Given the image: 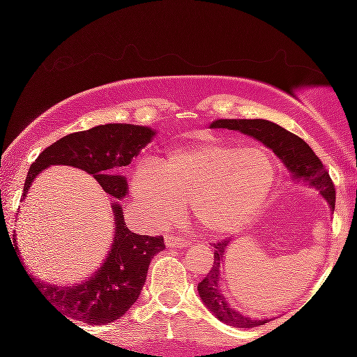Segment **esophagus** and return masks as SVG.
Here are the masks:
<instances>
[{"label": "esophagus", "mask_w": 357, "mask_h": 357, "mask_svg": "<svg viewBox=\"0 0 357 357\" xmlns=\"http://www.w3.org/2000/svg\"><path fill=\"white\" fill-rule=\"evenodd\" d=\"M165 243H166V247H169V248H181V247H190L192 241L186 240V238H179V236L169 235L165 238Z\"/></svg>", "instance_id": "34e87169"}]
</instances>
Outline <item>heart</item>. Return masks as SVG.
I'll return each mask as SVG.
<instances>
[{
    "label": "heart",
    "instance_id": "b5f03b06",
    "mask_svg": "<svg viewBox=\"0 0 357 357\" xmlns=\"http://www.w3.org/2000/svg\"><path fill=\"white\" fill-rule=\"evenodd\" d=\"M277 178V162L261 146L204 139L167 154L165 165L142 159L132 174V195L159 225L181 220L186 206L211 236L241 230L261 210Z\"/></svg>",
    "mask_w": 357,
    "mask_h": 357
}]
</instances>
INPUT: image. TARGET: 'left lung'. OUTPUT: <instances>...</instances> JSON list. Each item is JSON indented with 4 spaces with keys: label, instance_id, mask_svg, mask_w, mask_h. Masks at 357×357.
<instances>
[{
    "label": "left lung",
    "instance_id": "obj_1",
    "mask_svg": "<svg viewBox=\"0 0 357 357\" xmlns=\"http://www.w3.org/2000/svg\"><path fill=\"white\" fill-rule=\"evenodd\" d=\"M211 129H228L238 130L257 139L265 147H268L273 154L282 161L290 173V178L296 183H305L307 186L314 188L319 195L329 204L331 211H334L335 204V190L331 181L329 174L324 169L321 159L314 154L309 144L302 141L296 134L280 127L275 122L265 121V119H216L210 124ZM230 241H220L215 245V261L206 277L198 284V294L202 297L203 304L210 312L221 322L233 327H257L264 326L268 319H252L240 314L228 304L227 297L221 292V265L225 261Z\"/></svg>",
    "mask_w": 357,
    "mask_h": 357
}]
</instances>
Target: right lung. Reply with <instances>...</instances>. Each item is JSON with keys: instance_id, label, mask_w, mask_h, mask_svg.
Instances as JSON below:
<instances>
[{"instance_id": "right-lung-1", "label": "right lung", "mask_w": 357, "mask_h": 357, "mask_svg": "<svg viewBox=\"0 0 357 357\" xmlns=\"http://www.w3.org/2000/svg\"><path fill=\"white\" fill-rule=\"evenodd\" d=\"M155 130L146 126L104 124L59 139L31 165L23 186L26 198L31 183L50 166H73L92 174L112 198L114 238L107 257L93 273L70 285L33 282L45 301L67 315L70 322L104 326L122 317L141 296L147 268L155 253L165 248L162 236L137 235L127 228L121 199L127 196V178L116 173L153 141ZM23 267V265H22ZM24 268V267H23ZM26 272V270H24ZM28 277H33L26 273ZM66 319V317H65ZM68 321V319H67Z\"/></svg>"}]
</instances>
